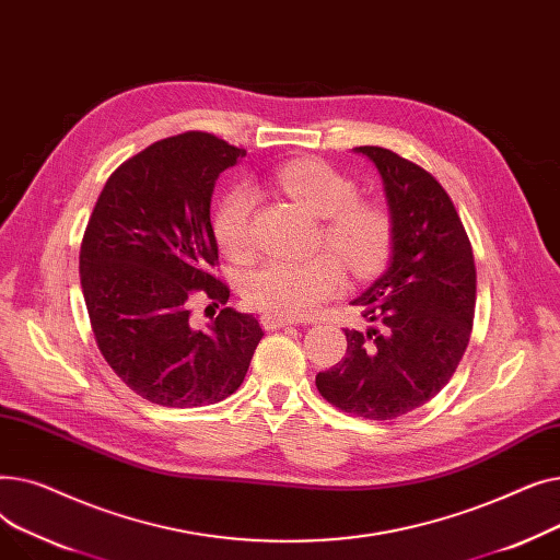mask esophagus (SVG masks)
I'll list each match as a JSON object with an SVG mask.
<instances>
[{
	"instance_id": "34e87169",
	"label": "esophagus",
	"mask_w": 560,
	"mask_h": 560,
	"mask_svg": "<svg viewBox=\"0 0 560 560\" xmlns=\"http://www.w3.org/2000/svg\"><path fill=\"white\" fill-rule=\"evenodd\" d=\"M260 325H262V329L275 331V329H281V327L298 325V319L295 317H283V315H277V313H262Z\"/></svg>"
}]
</instances>
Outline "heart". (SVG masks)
<instances>
[{
  "instance_id": "1",
  "label": "heart",
  "mask_w": 560,
  "mask_h": 560,
  "mask_svg": "<svg viewBox=\"0 0 560 560\" xmlns=\"http://www.w3.org/2000/svg\"><path fill=\"white\" fill-rule=\"evenodd\" d=\"M272 182L313 215L325 218L322 241L351 272L368 275L384 262L393 238L390 218L381 206L359 201L354 182L345 174L325 161L298 159L275 167ZM254 206L252 188L238 186L222 199L215 213V238L235 260L252 256ZM342 285V265L331 254L306 260H270L247 277L245 300L265 313L304 317L336 298Z\"/></svg>"
}]
</instances>
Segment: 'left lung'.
Segmentation results:
<instances>
[{"label":"left lung","instance_id":"8db88e82","mask_svg":"<svg viewBox=\"0 0 560 560\" xmlns=\"http://www.w3.org/2000/svg\"><path fill=\"white\" fill-rule=\"evenodd\" d=\"M381 182L393 224L390 260L354 306L365 331L345 329L347 354L315 376L345 413L395 420L427 404L456 372L472 331L477 270L463 222L433 176L384 147H357Z\"/></svg>","mask_w":560,"mask_h":560}]
</instances>
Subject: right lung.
Segmentation results:
<instances>
[{
  "mask_svg": "<svg viewBox=\"0 0 560 560\" xmlns=\"http://www.w3.org/2000/svg\"><path fill=\"white\" fill-rule=\"evenodd\" d=\"M238 150L213 133L188 131L147 147L117 167L88 220L79 275L97 347L142 399L190 408L241 388L262 338L249 313L222 308L195 329L190 304L203 292L226 304L211 275L218 241L211 197Z\"/></svg>",
  "mask_w": 560,
  "mask_h": 560,
  "instance_id": "right-lung-1",
  "label": "right lung"
}]
</instances>
